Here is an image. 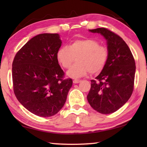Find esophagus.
Instances as JSON below:
<instances>
[{
    "label": "esophagus",
    "instance_id": "34e87169",
    "mask_svg": "<svg viewBox=\"0 0 147 147\" xmlns=\"http://www.w3.org/2000/svg\"><path fill=\"white\" fill-rule=\"evenodd\" d=\"M81 80H78V79H74L73 80V83L74 84H78L79 82H80Z\"/></svg>",
    "mask_w": 147,
    "mask_h": 147
}]
</instances>
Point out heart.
I'll list each match as a JSON object with an SVG mask.
<instances>
[{"mask_svg":"<svg viewBox=\"0 0 147 147\" xmlns=\"http://www.w3.org/2000/svg\"><path fill=\"white\" fill-rule=\"evenodd\" d=\"M76 63L68 71V75L78 78L88 73L97 74L105 67L109 58L108 49L93 39H78L69 47L58 50L57 58L64 69H68L76 60Z\"/></svg>","mask_w":147,"mask_h":147,"instance_id":"obj_1","label":"heart"}]
</instances>
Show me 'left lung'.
<instances>
[{"instance_id":"8db88e82","label":"left lung","mask_w":147,"mask_h":147,"mask_svg":"<svg viewBox=\"0 0 147 147\" xmlns=\"http://www.w3.org/2000/svg\"><path fill=\"white\" fill-rule=\"evenodd\" d=\"M107 40L109 58L105 67L91 80L87 96L94 110L102 114L113 113L130 98L134 91L136 63L127 44L117 34L106 28L89 30Z\"/></svg>"}]
</instances>
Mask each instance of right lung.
<instances>
[{
  "label": "right lung",
  "instance_id": "right-lung-1",
  "mask_svg": "<svg viewBox=\"0 0 147 147\" xmlns=\"http://www.w3.org/2000/svg\"><path fill=\"white\" fill-rule=\"evenodd\" d=\"M61 45L58 34H41L17 52L12 63L15 95L35 115H55L65 103L71 78H65L57 53Z\"/></svg>",
  "mask_w": 147,
  "mask_h": 147
}]
</instances>
